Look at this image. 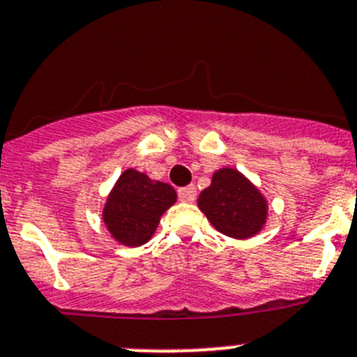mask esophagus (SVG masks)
<instances>
[{
  "label": "esophagus",
  "instance_id": "esophagus-1",
  "mask_svg": "<svg viewBox=\"0 0 357 357\" xmlns=\"http://www.w3.org/2000/svg\"><path fill=\"white\" fill-rule=\"evenodd\" d=\"M178 195H179V201L194 202L195 197H197V190H195L194 185L183 186V188H179V190H178Z\"/></svg>",
  "mask_w": 357,
  "mask_h": 357
}]
</instances>
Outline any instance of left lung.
<instances>
[{"mask_svg":"<svg viewBox=\"0 0 357 357\" xmlns=\"http://www.w3.org/2000/svg\"><path fill=\"white\" fill-rule=\"evenodd\" d=\"M197 206L211 226L234 240L256 236L268 218V201L258 186L234 167H222L199 194Z\"/></svg>","mask_w":357,"mask_h":357,"instance_id":"obj_1","label":"left lung"}]
</instances>
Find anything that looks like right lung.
Segmentation results:
<instances>
[{"label":"right lung","instance_id":"right-lung-1","mask_svg":"<svg viewBox=\"0 0 357 357\" xmlns=\"http://www.w3.org/2000/svg\"><path fill=\"white\" fill-rule=\"evenodd\" d=\"M176 199L178 194L169 183L151 179L130 167L108 192L101 210L102 224L121 245L140 247L149 242Z\"/></svg>","mask_w":357,"mask_h":357}]
</instances>
